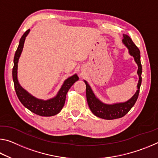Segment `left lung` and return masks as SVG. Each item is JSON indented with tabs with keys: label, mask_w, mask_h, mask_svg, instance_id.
Wrapping results in <instances>:
<instances>
[{
	"label": "left lung",
	"mask_w": 158,
	"mask_h": 158,
	"mask_svg": "<svg viewBox=\"0 0 158 158\" xmlns=\"http://www.w3.org/2000/svg\"><path fill=\"white\" fill-rule=\"evenodd\" d=\"M123 42L128 48L130 54L134 57L135 62L138 65L137 74L139 77L137 84L138 90L135 93V94L132 96V98L128 101L123 103H117L114 104V105L104 104L95 97L89 84L87 81H84L85 85H86V88H85L86 99L90 111L96 116L103 119L113 120L124 116L135 105L138 98L139 93V89L141 84V73H142V67H141L140 59V51L127 35H123Z\"/></svg>",
	"instance_id": "left-lung-1"
}]
</instances>
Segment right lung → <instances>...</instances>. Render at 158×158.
I'll return each instance as SVG.
<instances>
[{
	"label": "right lung",
	"instance_id": "right-lung-1",
	"mask_svg": "<svg viewBox=\"0 0 158 158\" xmlns=\"http://www.w3.org/2000/svg\"><path fill=\"white\" fill-rule=\"evenodd\" d=\"M30 29L26 31L22 37H21L17 51H16L14 57V67L12 69V78L14 81L15 89L19 100L22 103L25 107L29 109L34 114L39 115L41 116H52L59 113L63 107L65 102L67 93L70 89V87L79 79L78 76L74 74L73 77H69L64 82L57 95L55 98L48 100H42L37 99L21 86L18 82L17 79V65L19 58L22 52L23 44L26 37L28 34Z\"/></svg>",
	"mask_w": 158,
	"mask_h": 158
}]
</instances>
